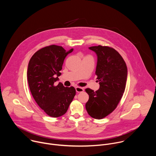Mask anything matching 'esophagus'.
<instances>
[{"mask_svg":"<svg viewBox=\"0 0 156 156\" xmlns=\"http://www.w3.org/2000/svg\"><path fill=\"white\" fill-rule=\"evenodd\" d=\"M75 89H76V91L77 93H82L84 91V89L83 87H80V86L76 87Z\"/></svg>","mask_w":156,"mask_h":156,"instance_id":"obj_1","label":"esophagus"}]
</instances>
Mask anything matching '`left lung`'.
Wrapping results in <instances>:
<instances>
[{"label":"left lung","mask_w":156,"mask_h":156,"mask_svg":"<svg viewBox=\"0 0 156 156\" xmlns=\"http://www.w3.org/2000/svg\"><path fill=\"white\" fill-rule=\"evenodd\" d=\"M89 49L98 56L96 70L100 87L96 91L86 88L89 95L86 104L88 114L96 119H102L117 107L125 92L127 67L121 55L108 46H92Z\"/></svg>","instance_id":"obj_1"}]
</instances>
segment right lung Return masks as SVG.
<instances>
[{
	"mask_svg": "<svg viewBox=\"0 0 156 156\" xmlns=\"http://www.w3.org/2000/svg\"><path fill=\"white\" fill-rule=\"evenodd\" d=\"M73 50L66 52L62 46H46L35 52L28 63L27 78L31 94L40 108L52 117L64 115L76 94L73 86L54 84L61 75L64 59Z\"/></svg>",
	"mask_w": 156,
	"mask_h": 156,
	"instance_id": "obj_1",
	"label": "right lung"
}]
</instances>
